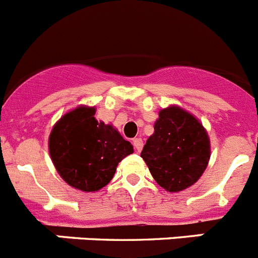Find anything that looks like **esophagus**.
<instances>
[{
  "instance_id": "34e87169",
  "label": "esophagus",
  "mask_w": 258,
  "mask_h": 258,
  "mask_svg": "<svg viewBox=\"0 0 258 258\" xmlns=\"http://www.w3.org/2000/svg\"><path fill=\"white\" fill-rule=\"evenodd\" d=\"M133 147L136 152H141L143 149V141L141 138H134L133 140Z\"/></svg>"
}]
</instances>
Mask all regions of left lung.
Wrapping results in <instances>:
<instances>
[{
    "mask_svg": "<svg viewBox=\"0 0 258 258\" xmlns=\"http://www.w3.org/2000/svg\"><path fill=\"white\" fill-rule=\"evenodd\" d=\"M142 152L155 181L169 192L192 186L206 170L211 142L200 121L181 107L161 109Z\"/></svg>",
    "mask_w": 258,
    "mask_h": 258,
    "instance_id": "obj_1",
    "label": "left lung"
}]
</instances>
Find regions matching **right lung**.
Masks as SVG:
<instances>
[{"label":"right lung","instance_id":"obj_1","mask_svg":"<svg viewBox=\"0 0 258 258\" xmlns=\"http://www.w3.org/2000/svg\"><path fill=\"white\" fill-rule=\"evenodd\" d=\"M94 115V107H77L61 116L49 137L55 169L70 186L85 192L104 187L118 163L133 154L132 143Z\"/></svg>","mask_w":258,"mask_h":258}]
</instances>
